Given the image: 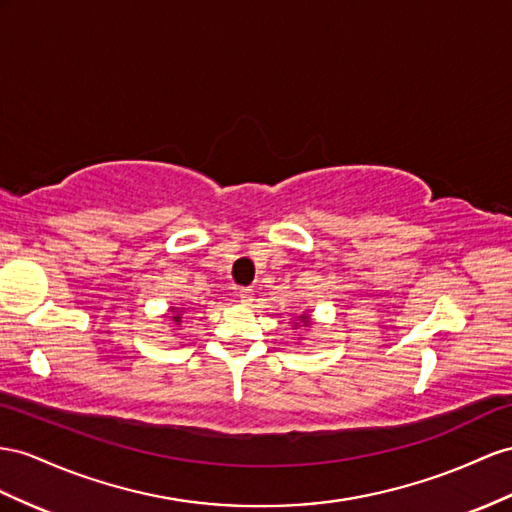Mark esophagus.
Returning a JSON list of instances; mask_svg holds the SVG:
<instances>
[{"label": "esophagus", "instance_id": "obj_1", "mask_svg": "<svg viewBox=\"0 0 512 512\" xmlns=\"http://www.w3.org/2000/svg\"><path fill=\"white\" fill-rule=\"evenodd\" d=\"M238 298H240V303H244V305L253 303V290H251V287H240Z\"/></svg>", "mask_w": 512, "mask_h": 512}]
</instances>
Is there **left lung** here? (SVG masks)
Instances as JSON below:
<instances>
[{"instance_id": "1", "label": "left lung", "mask_w": 512, "mask_h": 512, "mask_svg": "<svg viewBox=\"0 0 512 512\" xmlns=\"http://www.w3.org/2000/svg\"><path fill=\"white\" fill-rule=\"evenodd\" d=\"M300 320H303V322H305V326H307V316H300ZM294 324H296V326H298V324H300V322H294Z\"/></svg>"}]
</instances>
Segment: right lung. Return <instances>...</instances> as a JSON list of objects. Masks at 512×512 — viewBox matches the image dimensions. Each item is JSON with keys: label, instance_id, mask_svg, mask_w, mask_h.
<instances>
[{"label": "right lung", "instance_id": "obj_1", "mask_svg": "<svg viewBox=\"0 0 512 512\" xmlns=\"http://www.w3.org/2000/svg\"><path fill=\"white\" fill-rule=\"evenodd\" d=\"M173 313H175L173 320H175V322H181V313H179V311H173Z\"/></svg>", "mask_w": 512, "mask_h": 512}]
</instances>
